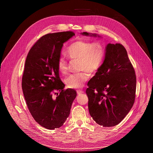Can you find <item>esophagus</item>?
Returning a JSON list of instances; mask_svg holds the SVG:
<instances>
[{
	"instance_id": "esophagus-1",
	"label": "esophagus",
	"mask_w": 153,
	"mask_h": 153,
	"mask_svg": "<svg viewBox=\"0 0 153 153\" xmlns=\"http://www.w3.org/2000/svg\"><path fill=\"white\" fill-rule=\"evenodd\" d=\"M84 93V91H82V90H77V93L78 95H81V94H82V93Z\"/></svg>"
}]
</instances>
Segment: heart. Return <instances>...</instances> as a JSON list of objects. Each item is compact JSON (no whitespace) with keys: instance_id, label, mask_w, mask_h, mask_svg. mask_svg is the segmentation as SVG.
<instances>
[{"instance_id":"obj_1","label":"heart","mask_w":153,"mask_h":153,"mask_svg":"<svg viewBox=\"0 0 153 153\" xmlns=\"http://www.w3.org/2000/svg\"><path fill=\"white\" fill-rule=\"evenodd\" d=\"M67 53L71 59H79L78 68L81 72L67 77L65 82L69 88H81L89 78V73L100 69L105 56V50L99 42H91L84 40L76 41L67 48ZM58 70L62 74L68 72V63L65 58H58Z\"/></svg>"}]
</instances>
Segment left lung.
I'll return each instance as SVG.
<instances>
[{
  "mask_svg": "<svg viewBox=\"0 0 153 153\" xmlns=\"http://www.w3.org/2000/svg\"><path fill=\"white\" fill-rule=\"evenodd\" d=\"M88 86V109L93 120L105 127L119 124L134 105L136 91L135 70L122 44H107L104 61Z\"/></svg>",
  "mask_w": 153,
  "mask_h": 153,
  "instance_id": "left-lung-1",
  "label": "left lung"
}]
</instances>
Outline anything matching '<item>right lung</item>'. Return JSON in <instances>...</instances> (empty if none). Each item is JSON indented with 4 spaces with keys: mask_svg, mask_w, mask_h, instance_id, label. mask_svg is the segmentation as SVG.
<instances>
[{
    "mask_svg": "<svg viewBox=\"0 0 153 153\" xmlns=\"http://www.w3.org/2000/svg\"><path fill=\"white\" fill-rule=\"evenodd\" d=\"M74 36L72 31L46 34L33 44L26 58L22 83L25 99L33 119L49 130L63 125L77 95L71 88L64 90L57 66L63 43Z\"/></svg>",
    "mask_w": 153,
    "mask_h": 153,
    "instance_id": "obj_1",
    "label": "right lung"
}]
</instances>
